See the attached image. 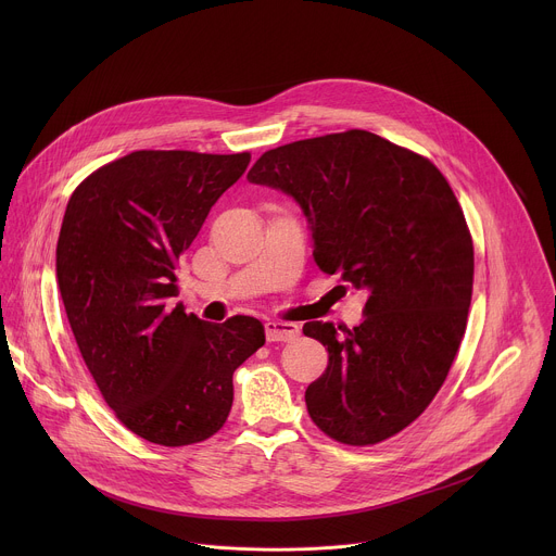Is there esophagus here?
<instances>
[{"label":"esophagus","instance_id":"obj_1","mask_svg":"<svg viewBox=\"0 0 556 556\" xmlns=\"http://www.w3.org/2000/svg\"><path fill=\"white\" fill-rule=\"evenodd\" d=\"M264 330H266V339L270 343H275V341H292L301 332L296 324H288V321H266Z\"/></svg>","mask_w":556,"mask_h":556}]
</instances>
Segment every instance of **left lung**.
I'll list each match as a JSON object with an SVG mask.
<instances>
[{
  "label": "left lung",
  "instance_id": "obj_1",
  "mask_svg": "<svg viewBox=\"0 0 556 556\" xmlns=\"http://www.w3.org/2000/svg\"><path fill=\"white\" fill-rule=\"evenodd\" d=\"M247 178L290 195L316 266L369 294L365 321L345 334L303 326L328 350V369L305 389L309 418L352 446L403 431L440 391L470 305L472 242L446 178L363 129L270 149Z\"/></svg>",
  "mask_w": 556,
  "mask_h": 556
}]
</instances>
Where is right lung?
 <instances>
[{"label":"right lung","instance_id":"right-lung-1","mask_svg":"<svg viewBox=\"0 0 556 556\" xmlns=\"http://www.w3.org/2000/svg\"><path fill=\"white\" fill-rule=\"evenodd\" d=\"M251 153L134 151L72 193L56 283L72 334L116 418L163 446L217 433L232 405V371L264 343L253 316L208 324L169 307L176 264Z\"/></svg>","mask_w":556,"mask_h":556}]
</instances>
